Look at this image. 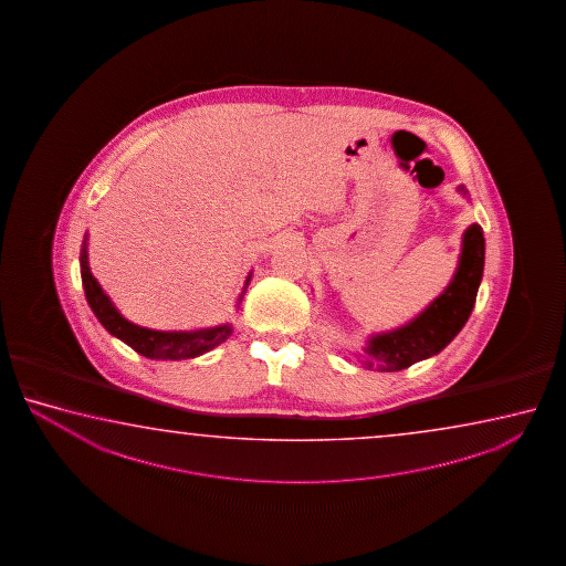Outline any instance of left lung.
Instances as JSON below:
<instances>
[{
	"instance_id": "obj_1",
	"label": "left lung",
	"mask_w": 566,
	"mask_h": 566,
	"mask_svg": "<svg viewBox=\"0 0 566 566\" xmlns=\"http://www.w3.org/2000/svg\"><path fill=\"white\" fill-rule=\"evenodd\" d=\"M461 193L465 188L460 186ZM485 265V238L480 223H471L463 233L461 255L450 285L433 298L430 307L408 325L368 338L365 366L378 373H398L423 358L438 355L468 323Z\"/></svg>"
}]
</instances>
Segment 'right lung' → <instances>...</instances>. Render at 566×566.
I'll list each match as a JSON object with an SVG mask.
<instances>
[{
	"label": "right lung",
	"instance_id": "1",
	"mask_svg": "<svg viewBox=\"0 0 566 566\" xmlns=\"http://www.w3.org/2000/svg\"><path fill=\"white\" fill-rule=\"evenodd\" d=\"M78 261H81V279H83L88 307L93 308L98 323L105 326L111 335L120 338L130 348H135L138 355L153 358V360L196 358V356H201L203 353H210L211 348L221 345L233 333L230 323L210 326V328H200V331H154V328L135 325L118 313V308L113 305V301L106 297V293L98 285V281L93 277V273L88 269L86 235ZM250 281L251 273L245 279L243 293L250 285ZM243 293L240 295V303Z\"/></svg>",
	"mask_w": 566,
	"mask_h": 566
}]
</instances>
